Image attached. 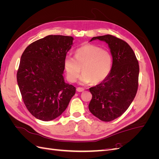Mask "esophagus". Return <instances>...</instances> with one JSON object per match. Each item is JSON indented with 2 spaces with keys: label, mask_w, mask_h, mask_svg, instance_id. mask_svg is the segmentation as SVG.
<instances>
[{
  "label": "esophagus",
  "mask_w": 159,
  "mask_h": 159,
  "mask_svg": "<svg viewBox=\"0 0 159 159\" xmlns=\"http://www.w3.org/2000/svg\"><path fill=\"white\" fill-rule=\"evenodd\" d=\"M76 89L78 91V92H82V91H84V88H78Z\"/></svg>",
  "instance_id": "1"
}]
</instances>
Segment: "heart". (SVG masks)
Segmentation results:
<instances>
[{"label":"heart","instance_id":"b5f03b06","mask_svg":"<svg viewBox=\"0 0 159 159\" xmlns=\"http://www.w3.org/2000/svg\"><path fill=\"white\" fill-rule=\"evenodd\" d=\"M64 66L70 82L76 81L82 68L81 84L92 81L98 84L109 75L112 67V56L107 50L93 44H85L75 50V57L70 56L65 57Z\"/></svg>","mask_w":159,"mask_h":159}]
</instances>
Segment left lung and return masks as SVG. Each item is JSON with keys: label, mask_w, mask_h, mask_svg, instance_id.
I'll return each instance as SVG.
<instances>
[{"label": "left lung", "mask_w": 159, "mask_h": 159, "mask_svg": "<svg viewBox=\"0 0 159 159\" xmlns=\"http://www.w3.org/2000/svg\"><path fill=\"white\" fill-rule=\"evenodd\" d=\"M97 39L108 44L113 64L107 78L89 89L92 94L89 109L96 117L109 122L125 112L135 97L139 66L133 49L126 42L110 34L93 37L90 42Z\"/></svg>", "instance_id": "left-lung-1"}]
</instances>
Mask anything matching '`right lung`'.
I'll use <instances>...</instances> for the list:
<instances>
[{
	"label": "right lung",
	"mask_w": 159,
	"mask_h": 159,
	"mask_svg": "<svg viewBox=\"0 0 159 159\" xmlns=\"http://www.w3.org/2000/svg\"><path fill=\"white\" fill-rule=\"evenodd\" d=\"M73 40L71 36L49 35L32 42L22 54L18 87L27 109L42 121L59 117L75 93L63 77L64 61Z\"/></svg>",
	"instance_id": "add662e5"
}]
</instances>
